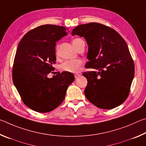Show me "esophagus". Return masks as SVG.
Wrapping results in <instances>:
<instances>
[{"label": "esophagus", "mask_w": 146, "mask_h": 146, "mask_svg": "<svg viewBox=\"0 0 146 146\" xmlns=\"http://www.w3.org/2000/svg\"><path fill=\"white\" fill-rule=\"evenodd\" d=\"M80 75L79 73H75V74H74V76H75V78H77L79 76H80Z\"/></svg>", "instance_id": "1"}]
</instances>
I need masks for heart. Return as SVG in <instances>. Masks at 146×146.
<instances>
[{
  "label": "heart",
  "mask_w": 146,
  "mask_h": 146,
  "mask_svg": "<svg viewBox=\"0 0 146 146\" xmlns=\"http://www.w3.org/2000/svg\"><path fill=\"white\" fill-rule=\"evenodd\" d=\"M83 41L81 38H76L72 40L73 46L76 49L78 48L79 44L81 42ZM82 65V61L80 59H76V60H66L63 63H62L60 66V68L62 71H68V72L75 73L80 70V68Z\"/></svg>",
  "instance_id": "1"
}]
</instances>
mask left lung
I'll return each mask as SVG.
<instances>
[{"instance_id": "left-lung-1", "label": "left lung", "mask_w": 146, "mask_h": 146, "mask_svg": "<svg viewBox=\"0 0 146 146\" xmlns=\"http://www.w3.org/2000/svg\"><path fill=\"white\" fill-rule=\"evenodd\" d=\"M84 36L89 46L86 68L98 70L82 73L87 78V99L97 107L111 110L127 99L134 78V61L126 42L115 29L104 24H81L72 35Z\"/></svg>"}]
</instances>
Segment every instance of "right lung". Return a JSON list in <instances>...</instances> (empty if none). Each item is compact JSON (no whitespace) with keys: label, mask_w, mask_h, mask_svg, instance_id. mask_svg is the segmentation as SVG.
I'll return each instance as SVG.
<instances>
[{"label":"right lung","mask_w":146,"mask_h":146,"mask_svg":"<svg viewBox=\"0 0 146 146\" xmlns=\"http://www.w3.org/2000/svg\"><path fill=\"white\" fill-rule=\"evenodd\" d=\"M68 28L46 24L29 31L20 41L15 56L12 78L24 104L38 113L55 110L65 98L75 80L64 71L48 77L55 64L56 42L67 35Z\"/></svg>","instance_id":"right-lung-1"}]
</instances>
